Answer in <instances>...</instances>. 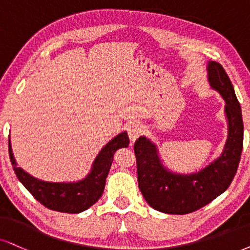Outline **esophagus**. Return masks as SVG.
<instances>
[{
	"label": "esophagus",
	"mask_w": 250,
	"mask_h": 250,
	"mask_svg": "<svg viewBox=\"0 0 250 250\" xmlns=\"http://www.w3.org/2000/svg\"><path fill=\"white\" fill-rule=\"evenodd\" d=\"M127 130H128L129 138H130V142L131 143H134V142L141 136L142 131H143V127H142L140 122H131L130 125H129Z\"/></svg>",
	"instance_id": "34e87169"
}]
</instances>
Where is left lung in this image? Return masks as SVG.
I'll return each mask as SVG.
<instances>
[{
  "instance_id": "8db88e82",
  "label": "left lung",
  "mask_w": 250,
  "mask_h": 250,
  "mask_svg": "<svg viewBox=\"0 0 250 250\" xmlns=\"http://www.w3.org/2000/svg\"><path fill=\"white\" fill-rule=\"evenodd\" d=\"M210 86L225 100L229 135L223 153L200 172L179 174L160 159L157 145L145 136L135 142L138 187L151 208L164 213L187 214L201 209L229 187L238 170L243 145L241 107L226 71L219 63H208Z\"/></svg>"
}]
</instances>
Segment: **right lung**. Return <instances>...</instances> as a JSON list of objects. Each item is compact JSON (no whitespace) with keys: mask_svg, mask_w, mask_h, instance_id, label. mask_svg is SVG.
<instances>
[{"mask_svg":"<svg viewBox=\"0 0 250 250\" xmlns=\"http://www.w3.org/2000/svg\"><path fill=\"white\" fill-rule=\"evenodd\" d=\"M129 137L123 131L110 140L94 159L87 176L77 182H47L30 175L17 167L9 138V156L16 175L38 202L50 210L65 213H80L92 207L102 197L106 178L112 166L115 151L127 147Z\"/></svg>","mask_w":250,"mask_h":250,"instance_id":"obj_1","label":"right lung"}]
</instances>
